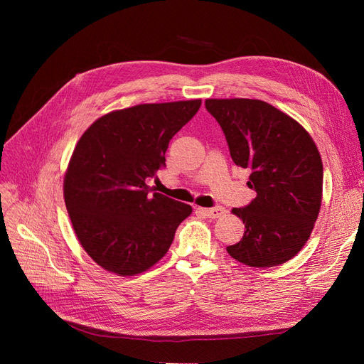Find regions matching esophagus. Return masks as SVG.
<instances>
[{"label":"esophagus","instance_id":"obj_1","mask_svg":"<svg viewBox=\"0 0 364 364\" xmlns=\"http://www.w3.org/2000/svg\"><path fill=\"white\" fill-rule=\"evenodd\" d=\"M200 213H203L209 218H220L225 213L226 209L223 206H214V208H200Z\"/></svg>","mask_w":364,"mask_h":364}]
</instances>
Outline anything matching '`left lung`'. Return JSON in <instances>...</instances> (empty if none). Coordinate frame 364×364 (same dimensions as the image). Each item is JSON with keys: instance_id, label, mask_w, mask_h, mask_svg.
<instances>
[{"instance_id": "left-lung-1", "label": "left lung", "mask_w": 364, "mask_h": 364, "mask_svg": "<svg viewBox=\"0 0 364 364\" xmlns=\"http://www.w3.org/2000/svg\"><path fill=\"white\" fill-rule=\"evenodd\" d=\"M206 111L222 127L230 158L249 170L257 197L232 213L245 235L226 250L250 267L291 259L310 237L321 211L323 165L308 132L287 114L250 98H209Z\"/></svg>"}]
</instances>
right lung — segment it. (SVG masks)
Here are the masks:
<instances>
[{
	"label": "right lung",
	"mask_w": 364,
	"mask_h": 364,
	"mask_svg": "<svg viewBox=\"0 0 364 364\" xmlns=\"http://www.w3.org/2000/svg\"><path fill=\"white\" fill-rule=\"evenodd\" d=\"M202 100L138 105L98 118L77 142L63 181L74 232L98 266L146 272L168 252L191 206L146 183L165 167L170 139Z\"/></svg>",
	"instance_id": "right-lung-1"
}]
</instances>
